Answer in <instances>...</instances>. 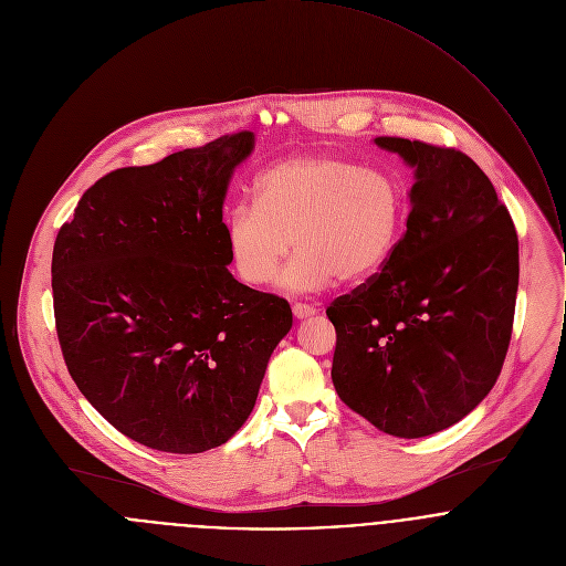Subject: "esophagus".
<instances>
[{"label": "esophagus", "mask_w": 566, "mask_h": 566, "mask_svg": "<svg viewBox=\"0 0 566 566\" xmlns=\"http://www.w3.org/2000/svg\"><path fill=\"white\" fill-rule=\"evenodd\" d=\"M292 312H294L296 318H310V316L318 314V310L314 305H307V303H294Z\"/></svg>", "instance_id": "obj_1"}]
</instances>
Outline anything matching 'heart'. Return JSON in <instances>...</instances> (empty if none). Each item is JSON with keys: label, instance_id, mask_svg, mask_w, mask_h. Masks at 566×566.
<instances>
[{"label": "heart", "instance_id": "b5f03b06", "mask_svg": "<svg viewBox=\"0 0 566 566\" xmlns=\"http://www.w3.org/2000/svg\"><path fill=\"white\" fill-rule=\"evenodd\" d=\"M256 201H239L226 217L234 272L268 285L294 245L285 285L310 292L376 274L406 223V189L397 174L336 154H303L265 169Z\"/></svg>", "mask_w": 566, "mask_h": 566}]
</instances>
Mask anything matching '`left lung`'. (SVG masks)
Masks as SVG:
<instances>
[{
  "instance_id": "left-lung-1",
  "label": "left lung",
  "mask_w": 566,
  "mask_h": 566,
  "mask_svg": "<svg viewBox=\"0 0 566 566\" xmlns=\"http://www.w3.org/2000/svg\"><path fill=\"white\" fill-rule=\"evenodd\" d=\"M415 167L412 208L388 261L327 316L338 397L377 430L439 432L492 390L512 340L518 234L479 165L454 147L397 136Z\"/></svg>"
}]
</instances>
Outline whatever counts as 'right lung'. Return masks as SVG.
<instances>
[{
  "instance_id": "add662e5",
  "label": "right lung",
  "mask_w": 566,
  "mask_h": 566,
  "mask_svg": "<svg viewBox=\"0 0 566 566\" xmlns=\"http://www.w3.org/2000/svg\"><path fill=\"white\" fill-rule=\"evenodd\" d=\"M252 134H226L83 192L52 250L61 354L125 437L174 454L226 443L250 417L290 303L239 283L223 197Z\"/></svg>"
}]
</instances>
